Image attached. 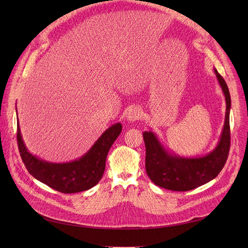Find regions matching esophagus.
I'll list each match as a JSON object with an SVG mask.
<instances>
[{
  "label": "esophagus",
  "mask_w": 248,
  "mask_h": 248,
  "mask_svg": "<svg viewBox=\"0 0 248 248\" xmlns=\"http://www.w3.org/2000/svg\"><path fill=\"white\" fill-rule=\"evenodd\" d=\"M141 117V110L137 108V107H134L132 108L131 109H128L127 111V115H126V120L127 122L129 123H135L137 121H139Z\"/></svg>",
  "instance_id": "obj_1"
}]
</instances>
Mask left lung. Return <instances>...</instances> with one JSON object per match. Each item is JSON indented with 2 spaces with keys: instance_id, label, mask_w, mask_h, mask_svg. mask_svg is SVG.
<instances>
[{
  "instance_id": "obj_1",
  "label": "left lung",
  "mask_w": 248,
  "mask_h": 248,
  "mask_svg": "<svg viewBox=\"0 0 248 248\" xmlns=\"http://www.w3.org/2000/svg\"><path fill=\"white\" fill-rule=\"evenodd\" d=\"M217 81L225 97L226 111L224 125L218 144L201 157H182L166 149L153 131L144 132L146 146V171L154 184L172 191H189L215 179L222 170L230 148L229 114L231 98L229 89L214 68Z\"/></svg>"
}]
</instances>
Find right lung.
Instances as JSON below:
<instances>
[{"mask_svg": "<svg viewBox=\"0 0 248 248\" xmlns=\"http://www.w3.org/2000/svg\"><path fill=\"white\" fill-rule=\"evenodd\" d=\"M122 128L121 123L110 125L80 158L65 163L48 162L30 153L22 138L18 119L17 140L22 161L35 179L56 191L71 194L89 190L100 181L108 151Z\"/></svg>", "mask_w": 248, "mask_h": 248, "instance_id": "1", "label": "right lung"}]
</instances>
